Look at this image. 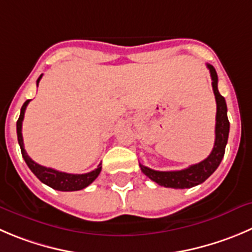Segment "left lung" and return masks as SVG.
Returning <instances> with one entry per match:
<instances>
[{"label":"left lung","instance_id":"1","mask_svg":"<svg viewBox=\"0 0 252 252\" xmlns=\"http://www.w3.org/2000/svg\"><path fill=\"white\" fill-rule=\"evenodd\" d=\"M208 69L212 76L213 92H214L215 100H217V122H215V142L212 153L199 163L193 164L182 171H169L160 172L151 169L148 167L140 164L141 171L157 184L167 188L186 189L195 187L198 184L207 181L210 176L219 167L225 153V147L229 137L230 124L227 120V107L224 96H221L218 90V75L214 66L207 64Z\"/></svg>","mask_w":252,"mask_h":252}]
</instances>
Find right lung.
<instances>
[{
    "instance_id": "add662e5",
    "label": "right lung",
    "mask_w": 252,
    "mask_h": 252,
    "mask_svg": "<svg viewBox=\"0 0 252 252\" xmlns=\"http://www.w3.org/2000/svg\"><path fill=\"white\" fill-rule=\"evenodd\" d=\"M40 78L42 75L38 78L37 85L39 84ZM30 104V100L23 104L22 109H21V115L20 119L17 121V137H18V143H20L21 152H22L23 159L26 160L27 166L30 167L31 171L34 173V176L39 179L42 183L47 184L50 188L56 189V190H62V191H74V190H80V189L86 188L89 184H92L95 179L97 178V176L101 172V163L97 166L96 169L89 172V173L84 174H71V173H65V172H59L57 169L53 168H47V167H43L40 164L35 163L34 160L27 155L25 150V145H23V137H22V121L23 117H25V111L27 105Z\"/></svg>"
}]
</instances>
